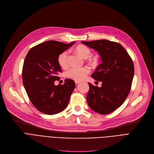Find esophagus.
<instances>
[{"mask_svg": "<svg viewBox=\"0 0 154 154\" xmlns=\"http://www.w3.org/2000/svg\"><path fill=\"white\" fill-rule=\"evenodd\" d=\"M75 84H78L80 83V81H75Z\"/></svg>", "mask_w": 154, "mask_h": 154, "instance_id": "34e87169", "label": "esophagus"}]
</instances>
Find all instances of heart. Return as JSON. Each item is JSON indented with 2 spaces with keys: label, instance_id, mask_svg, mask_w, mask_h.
<instances>
[{
  "label": "heart",
  "instance_id": "b5f03b06",
  "mask_svg": "<svg viewBox=\"0 0 154 154\" xmlns=\"http://www.w3.org/2000/svg\"><path fill=\"white\" fill-rule=\"evenodd\" d=\"M75 51L77 54L84 59L88 58L91 54L90 48L83 45H78L75 48ZM57 61L60 67L63 68L67 67L68 65V52L66 51L61 52L58 56ZM89 72L90 69L87 67H72L67 70L66 76L69 79L75 80V81H81L86 77Z\"/></svg>",
  "mask_w": 154,
  "mask_h": 154
}]
</instances>
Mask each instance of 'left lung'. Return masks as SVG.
Wrapping results in <instances>:
<instances>
[{
    "instance_id": "left-lung-1",
    "label": "left lung",
    "mask_w": 154,
    "mask_h": 154,
    "mask_svg": "<svg viewBox=\"0 0 154 154\" xmlns=\"http://www.w3.org/2000/svg\"><path fill=\"white\" fill-rule=\"evenodd\" d=\"M97 51L102 62L92 74L102 86L91 83L87 95L88 106L100 114H107L122 105L130 92L134 75L133 61L120 44L108 40L81 42Z\"/></svg>"
}]
</instances>
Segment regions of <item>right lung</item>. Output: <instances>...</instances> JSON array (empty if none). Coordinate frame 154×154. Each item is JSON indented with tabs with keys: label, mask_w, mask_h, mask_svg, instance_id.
Segmentation results:
<instances>
[{
	"label": "right lung",
	"mask_w": 154,
	"mask_h": 154,
	"mask_svg": "<svg viewBox=\"0 0 154 154\" xmlns=\"http://www.w3.org/2000/svg\"><path fill=\"white\" fill-rule=\"evenodd\" d=\"M75 42L64 44L49 40L31 48L22 68L23 84L32 104L40 112L54 115L67 106L75 84L67 79L63 85H55L61 68L57 61L59 55Z\"/></svg>",
	"instance_id": "add662e5"
}]
</instances>
